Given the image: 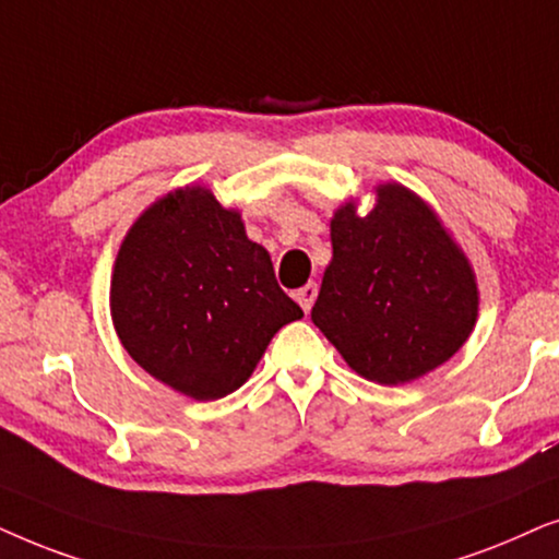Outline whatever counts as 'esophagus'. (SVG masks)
I'll return each instance as SVG.
<instances>
[{"mask_svg": "<svg viewBox=\"0 0 559 559\" xmlns=\"http://www.w3.org/2000/svg\"><path fill=\"white\" fill-rule=\"evenodd\" d=\"M317 294H319V286L314 284V281H311V284L301 286L299 292L294 294V299L301 304L304 311H311V307H314V301H317Z\"/></svg>", "mask_w": 559, "mask_h": 559, "instance_id": "34e87169", "label": "esophagus"}]
</instances>
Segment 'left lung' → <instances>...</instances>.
Returning a JSON list of instances; mask_svg holds the SVG:
<instances>
[{
	"mask_svg": "<svg viewBox=\"0 0 559 559\" xmlns=\"http://www.w3.org/2000/svg\"><path fill=\"white\" fill-rule=\"evenodd\" d=\"M332 260L311 309L357 376L399 385L440 368L471 337L478 284L435 210L401 183L376 186L366 217L334 212Z\"/></svg>",
	"mask_w": 559,
	"mask_h": 559,
	"instance_id": "1",
	"label": "left lung"
}]
</instances>
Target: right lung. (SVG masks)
<instances>
[{
	"label": "right lung",
	"instance_id": "1",
	"mask_svg": "<svg viewBox=\"0 0 559 559\" xmlns=\"http://www.w3.org/2000/svg\"><path fill=\"white\" fill-rule=\"evenodd\" d=\"M109 309L132 360L197 401L240 389L273 334L304 317L240 212L204 186L170 191L140 214L119 245Z\"/></svg>",
	"mask_w": 559,
	"mask_h": 559
}]
</instances>
